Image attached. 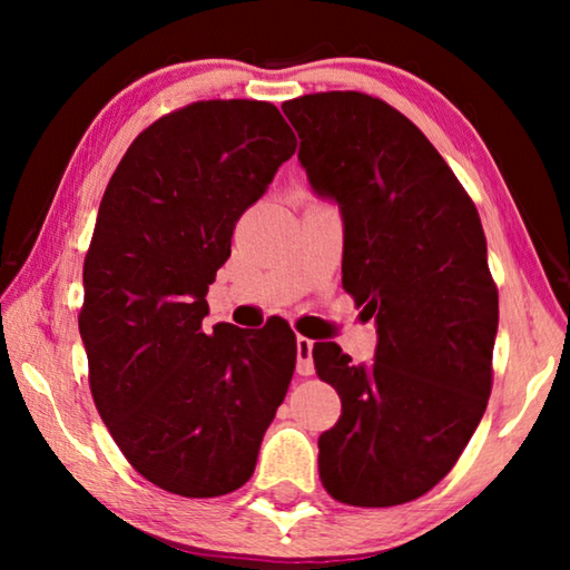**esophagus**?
<instances>
[{"mask_svg":"<svg viewBox=\"0 0 570 570\" xmlns=\"http://www.w3.org/2000/svg\"><path fill=\"white\" fill-rule=\"evenodd\" d=\"M312 350H314V342L312 340H306V336H296V372L302 374V377H308V374H314Z\"/></svg>","mask_w":570,"mask_h":570,"instance_id":"1","label":"esophagus"}]
</instances>
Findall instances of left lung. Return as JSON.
I'll return each instance as SVG.
<instances>
[{
    "label": "left lung",
    "mask_w": 570,
    "mask_h": 570,
    "mask_svg": "<svg viewBox=\"0 0 570 570\" xmlns=\"http://www.w3.org/2000/svg\"><path fill=\"white\" fill-rule=\"evenodd\" d=\"M282 110L314 193L340 206L344 292L377 324L372 364L314 344L316 374L342 400L320 438V478L346 505L410 503L455 465L493 387L498 288L478 208L380 98L316 92Z\"/></svg>",
    "instance_id": "1"
}]
</instances>
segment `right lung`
I'll use <instances>...</instances> for the list:
<instances>
[{
	"label": "right lung",
	"instance_id": "1",
	"mask_svg": "<svg viewBox=\"0 0 570 570\" xmlns=\"http://www.w3.org/2000/svg\"><path fill=\"white\" fill-rule=\"evenodd\" d=\"M294 150L276 105L204 100L142 130L105 188L77 320L90 392L115 445L168 493L244 485L286 397L292 326L200 324L236 220Z\"/></svg>",
	"mask_w": 570,
	"mask_h": 570
}]
</instances>
